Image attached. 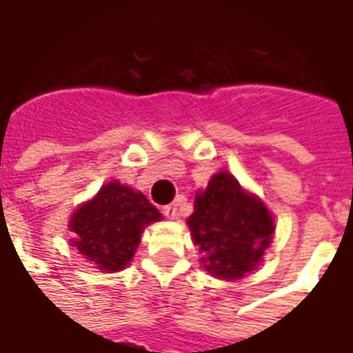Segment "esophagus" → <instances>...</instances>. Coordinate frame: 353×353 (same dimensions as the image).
I'll list each match as a JSON object with an SVG mask.
<instances>
[{"label": "esophagus", "mask_w": 353, "mask_h": 353, "mask_svg": "<svg viewBox=\"0 0 353 353\" xmlns=\"http://www.w3.org/2000/svg\"><path fill=\"white\" fill-rule=\"evenodd\" d=\"M162 214L166 215V217H170V219H174L177 215V204H168V206L162 208Z\"/></svg>", "instance_id": "34e87169"}]
</instances>
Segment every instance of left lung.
I'll use <instances>...</instances> for the list:
<instances>
[{"label": "left lung", "instance_id": "8db88e82", "mask_svg": "<svg viewBox=\"0 0 353 353\" xmlns=\"http://www.w3.org/2000/svg\"><path fill=\"white\" fill-rule=\"evenodd\" d=\"M206 270L219 278H242L272 242L274 221L266 206L229 174H215L194 200L187 219Z\"/></svg>", "mask_w": 353, "mask_h": 353}]
</instances>
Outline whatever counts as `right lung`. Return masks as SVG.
<instances>
[{"instance_id": "1", "label": "right lung", "mask_w": 353, "mask_h": 353, "mask_svg": "<svg viewBox=\"0 0 353 353\" xmlns=\"http://www.w3.org/2000/svg\"><path fill=\"white\" fill-rule=\"evenodd\" d=\"M159 219V210L141 192L111 181L73 214L72 244L92 265L117 272L134 257L145 225Z\"/></svg>"}]
</instances>
